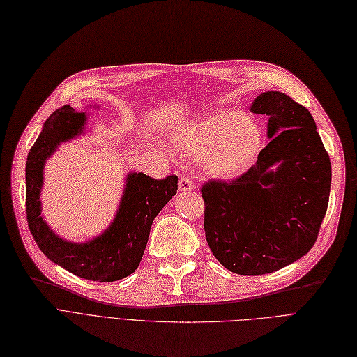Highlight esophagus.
<instances>
[{"mask_svg":"<svg viewBox=\"0 0 357 357\" xmlns=\"http://www.w3.org/2000/svg\"><path fill=\"white\" fill-rule=\"evenodd\" d=\"M178 187H179V191L183 192V194H188V192H192V191H194V183H192V181H191L190 178H185V176H182V178L179 179Z\"/></svg>","mask_w":357,"mask_h":357,"instance_id":"34e87169","label":"esophagus"}]
</instances>
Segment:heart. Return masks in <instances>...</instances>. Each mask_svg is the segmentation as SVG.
<instances>
[{
	"label": "heart",
	"instance_id": "heart-1",
	"mask_svg": "<svg viewBox=\"0 0 357 357\" xmlns=\"http://www.w3.org/2000/svg\"><path fill=\"white\" fill-rule=\"evenodd\" d=\"M172 143L194 154L201 172L220 179L236 178L254 166L264 135L254 118L235 109H220L176 127Z\"/></svg>",
	"mask_w": 357,
	"mask_h": 357
}]
</instances>
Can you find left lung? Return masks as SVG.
<instances>
[{
    "label": "left lung",
    "instance_id": "obj_1",
    "mask_svg": "<svg viewBox=\"0 0 357 357\" xmlns=\"http://www.w3.org/2000/svg\"><path fill=\"white\" fill-rule=\"evenodd\" d=\"M251 112L268 116L270 143L257 163L235 181L201 188L210 250L242 275L273 273L307 254L331 188L330 156L305 106L270 90L254 99Z\"/></svg>",
    "mask_w": 357,
    "mask_h": 357
}]
</instances>
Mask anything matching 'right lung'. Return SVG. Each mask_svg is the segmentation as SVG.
I'll return each mask as SVG.
<instances>
[{
  "label": "right lung",
  "instance_id": "add662e5",
  "mask_svg": "<svg viewBox=\"0 0 357 357\" xmlns=\"http://www.w3.org/2000/svg\"><path fill=\"white\" fill-rule=\"evenodd\" d=\"M87 118V111L66 105L45 121L26 162L27 223L40 251L55 264L86 280L115 282L140 266L154 217L176 194L178 176L158 181L143 172H130L114 220L100 235L86 242L58 236L42 214L43 169L61 144L83 135Z\"/></svg>",
  "mask_w": 357,
  "mask_h": 357
}]
</instances>
